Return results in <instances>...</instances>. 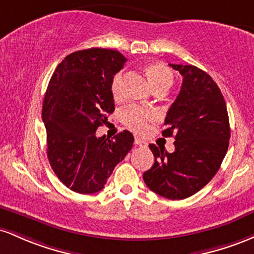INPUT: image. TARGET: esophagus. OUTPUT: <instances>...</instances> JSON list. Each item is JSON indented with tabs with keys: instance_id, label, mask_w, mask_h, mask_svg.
I'll return each mask as SVG.
<instances>
[{
	"instance_id": "1",
	"label": "esophagus",
	"mask_w": 254,
	"mask_h": 254,
	"mask_svg": "<svg viewBox=\"0 0 254 254\" xmlns=\"http://www.w3.org/2000/svg\"><path fill=\"white\" fill-rule=\"evenodd\" d=\"M134 144L138 145V146H142V147L147 146V142L144 141L140 138H138V136H135V138H134Z\"/></svg>"
}]
</instances>
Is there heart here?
<instances>
[{"label": "heart", "instance_id": "obj_1", "mask_svg": "<svg viewBox=\"0 0 254 254\" xmlns=\"http://www.w3.org/2000/svg\"><path fill=\"white\" fill-rule=\"evenodd\" d=\"M147 78L153 90H168L173 85V74L169 68L161 62H153L145 67ZM125 74L119 72L115 74L112 81V92L115 97L121 93ZM122 120L130 129L136 133H142L146 129L147 124L153 120V114L139 107H129L122 113Z\"/></svg>", "mask_w": 254, "mask_h": 254}]
</instances>
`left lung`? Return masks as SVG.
Segmentation results:
<instances>
[{
    "instance_id": "1",
    "label": "left lung",
    "mask_w": 254,
    "mask_h": 254,
    "mask_svg": "<svg viewBox=\"0 0 254 254\" xmlns=\"http://www.w3.org/2000/svg\"><path fill=\"white\" fill-rule=\"evenodd\" d=\"M182 86L164 120L163 136L175 138L172 153L150 144L155 163L144 173L152 192L172 200L189 198L218 172L229 145L230 127L223 95L211 76L192 64H169Z\"/></svg>"
}]
</instances>
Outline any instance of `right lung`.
I'll use <instances>...</instances> for the list:
<instances>
[{
    "label": "right lung",
    "mask_w": 254,
    "mask_h": 254,
    "mask_svg": "<svg viewBox=\"0 0 254 254\" xmlns=\"http://www.w3.org/2000/svg\"><path fill=\"white\" fill-rule=\"evenodd\" d=\"M126 58L116 50L91 48L65 56L51 76L42 120L49 163L60 181L81 194L104 189L114 168L133 146L128 130L110 140L96 135L115 110L112 81Z\"/></svg>",
    "instance_id": "1"
}]
</instances>
